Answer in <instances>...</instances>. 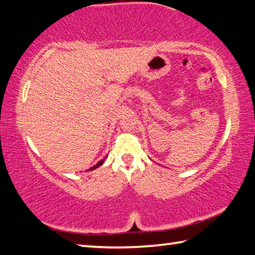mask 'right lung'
Returning <instances> with one entry per match:
<instances>
[{
    "instance_id": "right-lung-1",
    "label": "right lung",
    "mask_w": 255,
    "mask_h": 255,
    "mask_svg": "<svg viewBox=\"0 0 255 255\" xmlns=\"http://www.w3.org/2000/svg\"><path fill=\"white\" fill-rule=\"evenodd\" d=\"M106 158H107V156H106L105 158H103V159H101V161H99V162L96 164V165H93V166L91 167V169H89L88 171H92V170H94V169H97V167H99L100 165H102V163L105 162V159H106Z\"/></svg>"
}]
</instances>
